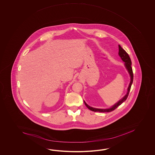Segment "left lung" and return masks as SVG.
I'll return each instance as SVG.
<instances>
[{
	"mask_svg": "<svg viewBox=\"0 0 155 155\" xmlns=\"http://www.w3.org/2000/svg\"><path fill=\"white\" fill-rule=\"evenodd\" d=\"M119 56H120V58H121L122 61L124 62H125V65L126 68V69L127 70L128 72H129V74L130 75V78H131V81L130 82L128 89H127V92L126 94V95L121 99L120 100H119V102L116 103L114 105L112 106L111 107L109 108V109H96V108H94L91 106L88 105L85 101V105L90 110H91L92 111L94 112H111L114 111L115 109H116L122 103L124 102L126 100L128 96H129V92L130 91L131 89V87L132 84L133 82V80H134V74H133V71H132V69L131 68V59L129 56V54L126 52L125 50L123 49L121 46L119 45Z\"/></svg>",
	"mask_w": 155,
	"mask_h": 155,
	"instance_id": "left-lung-1",
	"label": "left lung"
}]
</instances>
